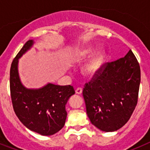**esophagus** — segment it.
Instances as JSON below:
<instances>
[{
    "label": "esophagus",
    "instance_id": "esophagus-1",
    "mask_svg": "<svg viewBox=\"0 0 150 150\" xmlns=\"http://www.w3.org/2000/svg\"><path fill=\"white\" fill-rule=\"evenodd\" d=\"M82 91H83L82 88L81 87H79V88H77L76 89V94H77V95H81Z\"/></svg>",
    "mask_w": 150,
    "mask_h": 150
}]
</instances>
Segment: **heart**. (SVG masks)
I'll list each match as a JSON object with an SVG mask.
<instances>
[{
	"label": "heart",
	"instance_id": "obj_1",
	"mask_svg": "<svg viewBox=\"0 0 150 150\" xmlns=\"http://www.w3.org/2000/svg\"><path fill=\"white\" fill-rule=\"evenodd\" d=\"M94 53V50L91 48H88L85 50L82 53L83 57H89ZM105 53L104 51H98L93 55L91 60L87 63V64L84 67V74L86 76H91L94 74H96L97 71H98L102 64V62L104 61Z\"/></svg>",
	"mask_w": 150,
	"mask_h": 150
}]
</instances>
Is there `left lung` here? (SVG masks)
<instances>
[{
    "label": "left lung",
    "mask_w": 150,
    "mask_h": 150,
    "mask_svg": "<svg viewBox=\"0 0 150 150\" xmlns=\"http://www.w3.org/2000/svg\"><path fill=\"white\" fill-rule=\"evenodd\" d=\"M140 83V64L131 50L123 58L103 64L83 90L91 122L107 132L121 128L137 105Z\"/></svg>",
    "instance_id": "1"
}]
</instances>
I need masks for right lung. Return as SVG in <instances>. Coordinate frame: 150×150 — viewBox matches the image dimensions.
Masks as SVG:
<instances>
[{
	"label": "right lung",
	"instance_id": "obj_1",
	"mask_svg": "<svg viewBox=\"0 0 150 150\" xmlns=\"http://www.w3.org/2000/svg\"><path fill=\"white\" fill-rule=\"evenodd\" d=\"M27 41L11 64L10 88L13 110L18 120L30 131L42 135H52L64 127L67 118L65 105L75 94L74 87L49 83L40 89H27L18 74V59L32 46Z\"/></svg>",
	"mask_w": 150,
	"mask_h": 150
}]
</instances>
